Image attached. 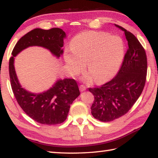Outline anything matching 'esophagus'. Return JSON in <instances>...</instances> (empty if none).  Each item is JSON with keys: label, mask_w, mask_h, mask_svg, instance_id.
I'll use <instances>...</instances> for the list:
<instances>
[{"label": "esophagus", "mask_w": 158, "mask_h": 158, "mask_svg": "<svg viewBox=\"0 0 158 158\" xmlns=\"http://www.w3.org/2000/svg\"><path fill=\"white\" fill-rule=\"evenodd\" d=\"M80 90H81V92H84V91H85V90H86V87H85V86L83 85H80Z\"/></svg>", "instance_id": "obj_1"}]
</instances>
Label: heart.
Instances as JSON below:
<instances>
[{
  "label": "heart",
  "mask_w": 158,
  "mask_h": 158,
  "mask_svg": "<svg viewBox=\"0 0 158 158\" xmlns=\"http://www.w3.org/2000/svg\"><path fill=\"white\" fill-rule=\"evenodd\" d=\"M64 58L72 75L81 73L87 64L89 75L97 83H103L114 77L120 68L125 55V44L118 35L105 32L85 31L74 36Z\"/></svg>",
  "instance_id": "1"
}]
</instances>
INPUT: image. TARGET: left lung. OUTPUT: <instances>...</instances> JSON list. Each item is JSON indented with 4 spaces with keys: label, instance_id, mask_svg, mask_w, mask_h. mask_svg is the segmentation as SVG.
<instances>
[{
    "label": "left lung",
    "instance_id": "left-lung-1",
    "mask_svg": "<svg viewBox=\"0 0 158 158\" xmlns=\"http://www.w3.org/2000/svg\"><path fill=\"white\" fill-rule=\"evenodd\" d=\"M115 25L125 32L128 42L122 66L110 81L89 88L94 97L92 115L102 122H110L126 114L140 97L146 80L147 57L143 48L134 34Z\"/></svg>",
    "mask_w": 158,
    "mask_h": 158
}]
</instances>
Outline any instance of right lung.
I'll list each match as a JSON object with an SVG mask.
<instances>
[{
  "mask_svg": "<svg viewBox=\"0 0 158 158\" xmlns=\"http://www.w3.org/2000/svg\"><path fill=\"white\" fill-rule=\"evenodd\" d=\"M66 33L61 28L49 30L35 28L18 40L10 58L9 73L12 89L22 110L36 122L43 125H57L66 120L71 104L80 95L77 82L74 79L56 81L50 89L35 94L23 88L18 81L14 61L20 52L32 46L47 49L59 58L63 54Z\"/></svg>",
  "mask_w": 158,
  "mask_h": 158,
  "instance_id": "1",
  "label": "right lung"
}]
</instances>
